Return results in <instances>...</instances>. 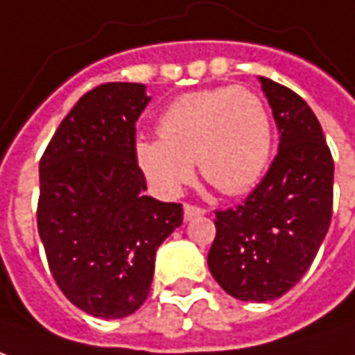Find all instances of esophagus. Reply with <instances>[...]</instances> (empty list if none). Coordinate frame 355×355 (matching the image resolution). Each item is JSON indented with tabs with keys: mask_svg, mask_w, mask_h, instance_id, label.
Here are the masks:
<instances>
[{
	"mask_svg": "<svg viewBox=\"0 0 355 355\" xmlns=\"http://www.w3.org/2000/svg\"><path fill=\"white\" fill-rule=\"evenodd\" d=\"M206 214V209L204 208H198V206H192V204H187L184 206V219L187 221H192V219L200 218V216H204Z\"/></svg>",
	"mask_w": 355,
	"mask_h": 355,
	"instance_id": "obj_1",
	"label": "esophagus"
}]
</instances>
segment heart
Listing matches in <instances>:
<instances>
[{
    "instance_id": "obj_1",
    "label": "heart",
    "mask_w": 355,
    "mask_h": 355,
    "mask_svg": "<svg viewBox=\"0 0 355 355\" xmlns=\"http://www.w3.org/2000/svg\"><path fill=\"white\" fill-rule=\"evenodd\" d=\"M159 137L136 141L137 167L161 196H178L194 178V163L209 184L245 194L268 167L272 118L257 93L216 87L178 96L159 118Z\"/></svg>"
}]
</instances>
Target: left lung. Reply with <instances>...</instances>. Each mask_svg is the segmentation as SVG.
Listing matches in <instances>:
<instances>
[{
	"instance_id": "1",
	"label": "left lung",
	"mask_w": 355,
	"mask_h": 355,
	"mask_svg": "<svg viewBox=\"0 0 355 355\" xmlns=\"http://www.w3.org/2000/svg\"><path fill=\"white\" fill-rule=\"evenodd\" d=\"M259 81L278 126V155L241 206L216 211L208 266L229 295L264 303L303 278L327 237L334 161L309 105L268 77Z\"/></svg>"
}]
</instances>
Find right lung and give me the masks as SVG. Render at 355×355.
I'll return each mask as SVG.
<instances>
[{"mask_svg":"<svg viewBox=\"0 0 355 355\" xmlns=\"http://www.w3.org/2000/svg\"><path fill=\"white\" fill-rule=\"evenodd\" d=\"M141 83H105L77 101L40 159L36 223L50 272L76 307L122 319L149 295L155 252L182 206L144 196L136 122Z\"/></svg>","mask_w":355,"mask_h":355,"instance_id":"right-lung-1","label":"right lung"}]
</instances>
